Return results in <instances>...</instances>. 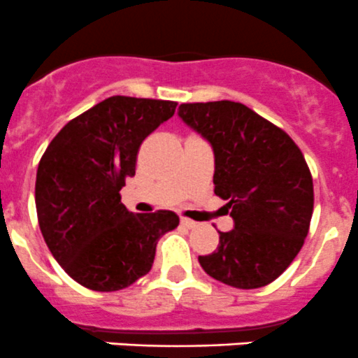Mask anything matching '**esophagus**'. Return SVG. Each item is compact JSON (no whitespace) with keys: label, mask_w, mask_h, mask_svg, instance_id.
<instances>
[{"label":"esophagus","mask_w":358,"mask_h":358,"mask_svg":"<svg viewBox=\"0 0 358 358\" xmlns=\"http://www.w3.org/2000/svg\"><path fill=\"white\" fill-rule=\"evenodd\" d=\"M180 224H182L184 228H194V226H196V222L191 221V219H187V217H180Z\"/></svg>","instance_id":"1"}]
</instances>
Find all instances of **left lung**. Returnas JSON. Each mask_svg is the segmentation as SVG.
<instances>
[{
    "label": "left lung",
    "instance_id": "8db88e82",
    "mask_svg": "<svg viewBox=\"0 0 358 358\" xmlns=\"http://www.w3.org/2000/svg\"><path fill=\"white\" fill-rule=\"evenodd\" d=\"M179 116L214 150V193L228 200L231 231L198 256L205 273L236 289L271 284L303 247L313 214V179L298 144L240 102L180 104Z\"/></svg>",
    "mask_w": 358,
    "mask_h": 358
}]
</instances>
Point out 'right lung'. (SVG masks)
I'll return each mask as SVG.
<instances>
[{
	"mask_svg": "<svg viewBox=\"0 0 358 358\" xmlns=\"http://www.w3.org/2000/svg\"><path fill=\"white\" fill-rule=\"evenodd\" d=\"M174 101L113 95L71 120L36 174V212L52 256L73 280L99 292L125 289L153 266L178 214H132L120 189L136 176L143 141L174 116Z\"/></svg>",
	"mask_w": 358,
	"mask_h": 358,
	"instance_id": "obj_1",
	"label": "right lung"
}]
</instances>
